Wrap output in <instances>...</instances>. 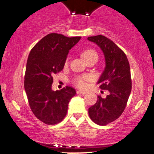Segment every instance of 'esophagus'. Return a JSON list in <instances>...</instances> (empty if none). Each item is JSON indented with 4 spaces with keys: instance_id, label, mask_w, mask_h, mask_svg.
Returning a JSON list of instances; mask_svg holds the SVG:
<instances>
[{
    "instance_id": "34e87169",
    "label": "esophagus",
    "mask_w": 154,
    "mask_h": 154,
    "mask_svg": "<svg viewBox=\"0 0 154 154\" xmlns=\"http://www.w3.org/2000/svg\"><path fill=\"white\" fill-rule=\"evenodd\" d=\"M77 94H86V91H82V90H78V91H77Z\"/></svg>"
}]
</instances>
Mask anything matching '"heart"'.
<instances>
[{"label":"heart","instance_id":"obj_1","mask_svg":"<svg viewBox=\"0 0 154 154\" xmlns=\"http://www.w3.org/2000/svg\"><path fill=\"white\" fill-rule=\"evenodd\" d=\"M83 57L85 59V60L87 62L89 59L92 58L94 57H97V53L91 49L86 50L83 52ZM91 79V77L90 75H85L77 76L74 79V83L79 88H85L86 86V81H88Z\"/></svg>","mask_w":154,"mask_h":154}]
</instances>
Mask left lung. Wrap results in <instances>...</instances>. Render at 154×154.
<instances>
[{
  "instance_id": "1",
  "label": "left lung",
  "mask_w": 154,
  "mask_h": 154,
  "mask_svg": "<svg viewBox=\"0 0 154 154\" xmlns=\"http://www.w3.org/2000/svg\"><path fill=\"white\" fill-rule=\"evenodd\" d=\"M87 39L95 43L104 55L105 68L97 83L109 94L105 98L97 96L95 104L88 109L91 121L104 126L119 119L127 105L132 88L130 64L124 51L104 35L90 36Z\"/></svg>"
}]
</instances>
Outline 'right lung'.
Masks as SVG:
<instances>
[{"label":"right lung","instance_id":"obj_1","mask_svg":"<svg viewBox=\"0 0 154 154\" xmlns=\"http://www.w3.org/2000/svg\"><path fill=\"white\" fill-rule=\"evenodd\" d=\"M81 37L50 33L31 50L27 62L24 89L35 117L48 125L63 120L70 100L76 94L71 86L53 91V76L61 71L69 51Z\"/></svg>","mask_w":154,"mask_h":154}]
</instances>
